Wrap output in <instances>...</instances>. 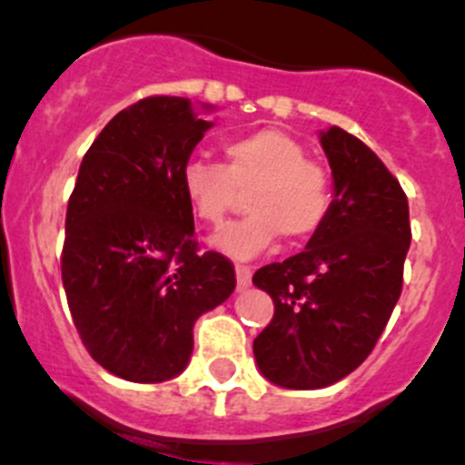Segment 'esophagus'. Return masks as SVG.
Segmentation results:
<instances>
[{
  "mask_svg": "<svg viewBox=\"0 0 465 465\" xmlns=\"http://www.w3.org/2000/svg\"><path fill=\"white\" fill-rule=\"evenodd\" d=\"M234 275H237V289L239 291H246L248 286H251V275H252L251 268L237 264L234 266Z\"/></svg>",
  "mask_w": 465,
  "mask_h": 465,
  "instance_id": "34e87169",
  "label": "esophagus"
}]
</instances>
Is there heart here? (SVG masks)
I'll use <instances>...</instances> for the list:
<instances>
[{
  "label": "heart",
  "mask_w": 465,
  "mask_h": 465,
  "mask_svg": "<svg viewBox=\"0 0 465 465\" xmlns=\"http://www.w3.org/2000/svg\"><path fill=\"white\" fill-rule=\"evenodd\" d=\"M226 165L190 156L181 170V193L199 222L219 228L246 193V219L223 228L213 246L232 260H252L284 232L291 242L311 237L331 205L327 172L306 159L302 143L275 127L255 129L223 143Z\"/></svg>",
  "instance_id": "obj_1"
}]
</instances>
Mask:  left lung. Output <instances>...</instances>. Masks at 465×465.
Instances as JSON below:
<instances>
[{"label": "left lung", "mask_w": 465, "mask_h": 465, "mask_svg": "<svg viewBox=\"0 0 465 465\" xmlns=\"http://www.w3.org/2000/svg\"><path fill=\"white\" fill-rule=\"evenodd\" d=\"M333 176L329 214L306 248L252 275L275 304L255 338L260 371L286 390H320L371 353L403 289L410 208L399 181L340 127L320 132Z\"/></svg>", "instance_id": "obj_1"}]
</instances>
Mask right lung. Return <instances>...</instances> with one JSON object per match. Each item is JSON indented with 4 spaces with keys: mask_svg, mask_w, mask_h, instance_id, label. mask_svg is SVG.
<instances>
[{
    "mask_svg": "<svg viewBox=\"0 0 465 465\" xmlns=\"http://www.w3.org/2000/svg\"><path fill=\"white\" fill-rule=\"evenodd\" d=\"M194 104L152 95L118 112L91 143L66 208L62 284L98 365L132 382L188 367L199 315L226 302L234 268L199 252L181 170L213 127Z\"/></svg>",
    "mask_w": 465,
    "mask_h": 465,
    "instance_id": "1",
    "label": "right lung"
}]
</instances>
